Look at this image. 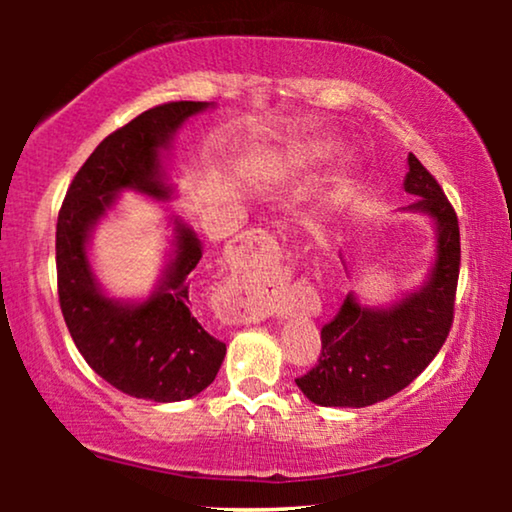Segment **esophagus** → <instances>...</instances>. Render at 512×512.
Segmentation results:
<instances>
[{"instance_id": "obj_1", "label": "esophagus", "mask_w": 512, "mask_h": 512, "mask_svg": "<svg viewBox=\"0 0 512 512\" xmlns=\"http://www.w3.org/2000/svg\"><path fill=\"white\" fill-rule=\"evenodd\" d=\"M254 240H261V237H256L254 235ZM263 240H265V235H263ZM247 310H244V307H240V305H233V307H230V317H233V319H244V317H247Z\"/></svg>"}]
</instances>
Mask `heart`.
Returning <instances> with one entry per match:
<instances>
[{
  "mask_svg": "<svg viewBox=\"0 0 512 512\" xmlns=\"http://www.w3.org/2000/svg\"><path fill=\"white\" fill-rule=\"evenodd\" d=\"M333 153V149L328 144H314L310 149H305V158L310 160H324Z\"/></svg>",
  "mask_w": 512,
  "mask_h": 512,
  "instance_id": "b5f03b06",
  "label": "heart"
}]
</instances>
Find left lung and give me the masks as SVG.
<instances>
[{"instance_id": "obj_1", "label": "left lung", "mask_w": 512, "mask_h": 512, "mask_svg": "<svg viewBox=\"0 0 512 512\" xmlns=\"http://www.w3.org/2000/svg\"><path fill=\"white\" fill-rule=\"evenodd\" d=\"M405 209L436 223V263L417 291L389 307H366L347 293L340 312L321 328V356L296 384L324 408H366L398 394L440 352L454 319L461 244L457 212L433 174L408 156Z\"/></svg>"}]
</instances>
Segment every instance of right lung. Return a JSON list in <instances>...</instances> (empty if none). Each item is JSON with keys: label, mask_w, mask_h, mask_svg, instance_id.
Segmentation results:
<instances>
[{"label": "right lung", "mask_w": 512, "mask_h": 512, "mask_svg": "<svg viewBox=\"0 0 512 512\" xmlns=\"http://www.w3.org/2000/svg\"><path fill=\"white\" fill-rule=\"evenodd\" d=\"M214 104L167 102L111 132L76 172L55 230L58 296L83 359L123 394L156 403L186 401L219 373L226 345L191 312V272L202 258L198 235L174 219V249L156 291L142 303L109 298L88 261L97 221L123 191L170 200L163 151L181 123Z\"/></svg>", "instance_id": "1"}]
</instances>
